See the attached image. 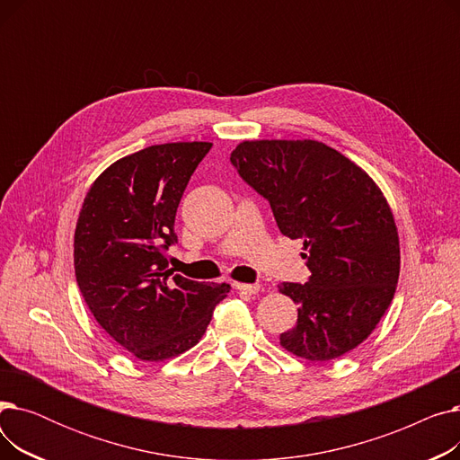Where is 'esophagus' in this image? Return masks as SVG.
<instances>
[{
  "label": "esophagus",
  "instance_id": "esophagus-1",
  "mask_svg": "<svg viewBox=\"0 0 460 460\" xmlns=\"http://www.w3.org/2000/svg\"><path fill=\"white\" fill-rule=\"evenodd\" d=\"M234 288L243 295H255L259 291L257 283H234Z\"/></svg>",
  "mask_w": 460,
  "mask_h": 460
}]
</instances>
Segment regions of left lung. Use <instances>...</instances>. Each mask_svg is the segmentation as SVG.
<instances>
[{
	"instance_id": "8db88e82",
	"label": "left lung",
	"mask_w": 460,
	"mask_h": 460,
	"mask_svg": "<svg viewBox=\"0 0 460 460\" xmlns=\"http://www.w3.org/2000/svg\"><path fill=\"white\" fill-rule=\"evenodd\" d=\"M231 164L270 203L281 234L304 240L307 283L279 285L298 304L281 347L328 361L364 343L394 300L401 269L395 220L380 188L313 139L243 141Z\"/></svg>"
}]
</instances>
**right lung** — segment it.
Returning a JSON list of instances; mask_svg holds the SVG:
<instances>
[{
  "instance_id": "add662e5",
  "label": "right lung",
  "mask_w": 460,
  "mask_h": 460,
  "mask_svg": "<svg viewBox=\"0 0 460 460\" xmlns=\"http://www.w3.org/2000/svg\"><path fill=\"white\" fill-rule=\"evenodd\" d=\"M212 143L151 145L111 164L93 182L75 233L82 296L115 343L143 361L175 358L196 345L227 283L173 274L175 214Z\"/></svg>"
}]
</instances>
